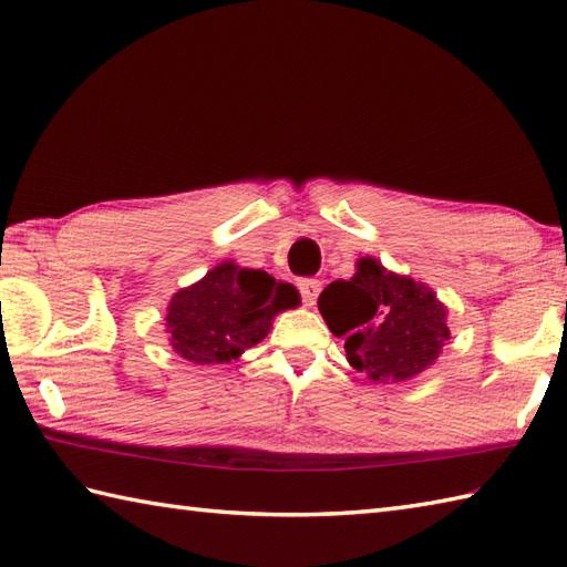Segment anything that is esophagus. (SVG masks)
I'll use <instances>...</instances> for the list:
<instances>
[{
  "label": "esophagus",
  "mask_w": 567,
  "mask_h": 567,
  "mask_svg": "<svg viewBox=\"0 0 567 567\" xmlns=\"http://www.w3.org/2000/svg\"><path fill=\"white\" fill-rule=\"evenodd\" d=\"M297 290H299V295H302L305 307H315L317 305V297L321 292V282L319 280H311V277H305V280L297 282Z\"/></svg>",
  "instance_id": "34e87169"
}]
</instances>
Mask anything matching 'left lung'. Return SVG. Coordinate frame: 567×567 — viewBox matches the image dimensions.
Segmentation results:
<instances>
[{
  "label": "left lung",
  "mask_w": 567,
  "mask_h": 567,
  "mask_svg": "<svg viewBox=\"0 0 567 567\" xmlns=\"http://www.w3.org/2000/svg\"><path fill=\"white\" fill-rule=\"evenodd\" d=\"M319 311L343 339L348 363L375 382L416 378L451 339L433 290L370 256L358 258L351 280H336L319 295Z\"/></svg>",
  "instance_id": "left-lung-1"
}]
</instances>
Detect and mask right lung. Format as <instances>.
<instances>
[{
	"label": "right lung",
	"instance_id": "right-lung-1",
	"mask_svg": "<svg viewBox=\"0 0 567 567\" xmlns=\"http://www.w3.org/2000/svg\"><path fill=\"white\" fill-rule=\"evenodd\" d=\"M297 305L299 292L292 285L224 260L199 282L173 295L165 329L173 351L189 363H231L268 336L275 315Z\"/></svg>",
	"mask_w": 567,
	"mask_h": 567
}]
</instances>
